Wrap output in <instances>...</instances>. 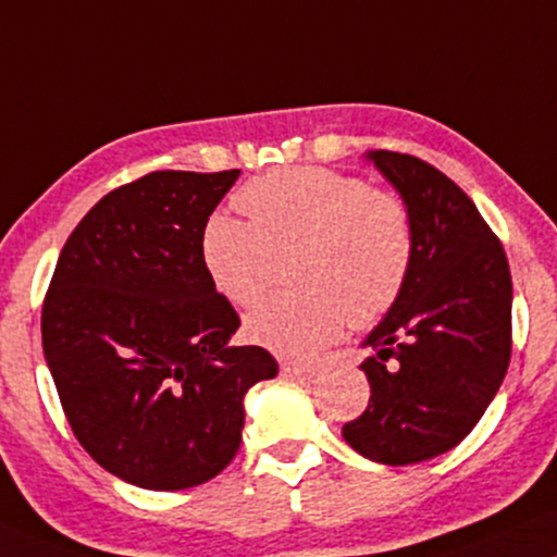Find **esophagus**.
Wrapping results in <instances>:
<instances>
[{"mask_svg": "<svg viewBox=\"0 0 557 557\" xmlns=\"http://www.w3.org/2000/svg\"><path fill=\"white\" fill-rule=\"evenodd\" d=\"M281 374H284L286 380H310V376L314 374V367H312V363L284 361V363H281Z\"/></svg>", "mask_w": 557, "mask_h": 557, "instance_id": "1", "label": "esophagus"}]
</instances>
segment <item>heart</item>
Instances as JSON below:
<instances>
[{
    "instance_id": "obj_1",
    "label": "heart",
    "mask_w": 557,
    "mask_h": 557,
    "mask_svg": "<svg viewBox=\"0 0 557 557\" xmlns=\"http://www.w3.org/2000/svg\"><path fill=\"white\" fill-rule=\"evenodd\" d=\"M247 222L214 214L201 230V265L235 307H252L271 284L273 258L294 252L297 289L247 314L256 346L305 359L343 322L367 327L400 299L416 258V224L393 190L327 168H281L237 194Z\"/></svg>"
}]
</instances>
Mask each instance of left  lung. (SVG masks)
<instances>
[{"mask_svg": "<svg viewBox=\"0 0 557 557\" xmlns=\"http://www.w3.org/2000/svg\"><path fill=\"white\" fill-rule=\"evenodd\" d=\"M416 224L408 284L367 335L372 397L343 438L382 465L457 446L483 418L511 359V271L504 247L455 181L418 157L376 149Z\"/></svg>", "mask_w": 557, "mask_h": 557, "instance_id": "1", "label": "left lung"}]
</instances>
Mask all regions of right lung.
Instances as JSON below:
<instances>
[{
    "label": "right lung",
    "instance_id": "1",
    "mask_svg": "<svg viewBox=\"0 0 557 557\" xmlns=\"http://www.w3.org/2000/svg\"><path fill=\"white\" fill-rule=\"evenodd\" d=\"M239 170H157L102 196L74 226L40 333L77 442L147 491L216 478L243 442L245 395L278 363L230 346L235 307L201 265V230Z\"/></svg>",
    "mask_w": 557,
    "mask_h": 557
}]
</instances>
